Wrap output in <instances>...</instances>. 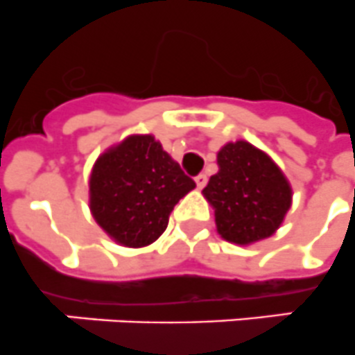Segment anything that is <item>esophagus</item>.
I'll return each mask as SVG.
<instances>
[{
	"instance_id": "1",
	"label": "esophagus",
	"mask_w": 355,
	"mask_h": 355,
	"mask_svg": "<svg viewBox=\"0 0 355 355\" xmlns=\"http://www.w3.org/2000/svg\"><path fill=\"white\" fill-rule=\"evenodd\" d=\"M194 182H196L198 189H203V187H205V185H207V175L205 173H200L196 178H194Z\"/></svg>"
}]
</instances>
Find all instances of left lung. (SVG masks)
<instances>
[{"instance_id":"8db88e82","label":"left lung","mask_w":355,"mask_h":355,"mask_svg":"<svg viewBox=\"0 0 355 355\" xmlns=\"http://www.w3.org/2000/svg\"><path fill=\"white\" fill-rule=\"evenodd\" d=\"M219 171L201 193L214 209L217 233L251 245L276 233L292 207V185L267 152L239 139L217 152Z\"/></svg>"}]
</instances>
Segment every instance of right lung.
Here are the masks:
<instances>
[{"label":"right lung","mask_w":355,"mask_h":355,"mask_svg":"<svg viewBox=\"0 0 355 355\" xmlns=\"http://www.w3.org/2000/svg\"><path fill=\"white\" fill-rule=\"evenodd\" d=\"M95 223L123 248L157 241L178 200L196 187L152 134H130L104 150L88 180Z\"/></svg>","instance_id":"right-lung-1"}]
</instances>
